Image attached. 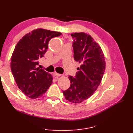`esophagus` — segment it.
Returning a JSON list of instances; mask_svg holds the SVG:
<instances>
[{"label": "esophagus", "instance_id": "obj_1", "mask_svg": "<svg viewBox=\"0 0 133 133\" xmlns=\"http://www.w3.org/2000/svg\"><path fill=\"white\" fill-rule=\"evenodd\" d=\"M53 74H54V75H55V76H57V77H58V76H61V75H60V74L57 73V72H55V73H54Z\"/></svg>", "mask_w": 133, "mask_h": 133}]
</instances>
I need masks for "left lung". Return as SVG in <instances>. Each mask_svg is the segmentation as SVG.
<instances>
[{
  "instance_id": "left-lung-1",
  "label": "left lung",
  "mask_w": 133,
  "mask_h": 133,
  "mask_svg": "<svg viewBox=\"0 0 133 133\" xmlns=\"http://www.w3.org/2000/svg\"><path fill=\"white\" fill-rule=\"evenodd\" d=\"M74 59L81 64L75 77L69 76L70 87L63 91L69 102L77 104L94 94L102 82L105 69L104 53L101 47L87 33H71Z\"/></svg>"
}]
</instances>
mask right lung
Returning a JSON list of instances; mask_svg holds the SVG:
<instances>
[{"instance_id":"1","label":"right lung","mask_w":133,"mask_h":133,"mask_svg":"<svg viewBox=\"0 0 133 133\" xmlns=\"http://www.w3.org/2000/svg\"><path fill=\"white\" fill-rule=\"evenodd\" d=\"M61 35L58 31L36 29L22 37L15 46L11 70L18 87L29 98L41 97L52 84V76L37 66L39 58L48 50L50 40Z\"/></svg>"}]
</instances>
